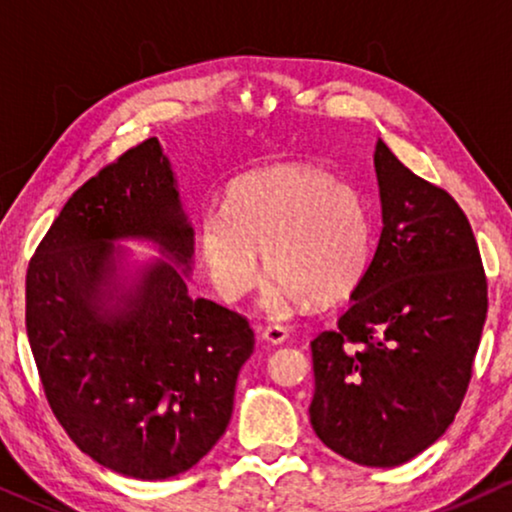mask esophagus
<instances>
[{
  "label": "esophagus",
  "instance_id": "esophagus-1",
  "mask_svg": "<svg viewBox=\"0 0 512 512\" xmlns=\"http://www.w3.org/2000/svg\"><path fill=\"white\" fill-rule=\"evenodd\" d=\"M261 338L268 342V345H282L289 338V333H286V328L282 326H265Z\"/></svg>",
  "mask_w": 512,
  "mask_h": 512
}]
</instances>
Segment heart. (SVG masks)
<instances>
[{
    "instance_id": "obj_1",
    "label": "heart",
    "mask_w": 512,
    "mask_h": 512,
    "mask_svg": "<svg viewBox=\"0 0 512 512\" xmlns=\"http://www.w3.org/2000/svg\"><path fill=\"white\" fill-rule=\"evenodd\" d=\"M198 254L223 298L237 300L272 270L263 303L331 305L349 296L373 256V216L354 186L305 165H282L237 179L226 209L202 214Z\"/></svg>"
}]
</instances>
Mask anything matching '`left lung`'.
Wrapping results in <instances>:
<instances>
[{
  "mask_svg": "<svg viewBox=\"0 0 512 512\" xmlns=\"http://www.w3.org/2000/svg\"><path fill=\"white\" fill-rule=\"evenodd\" d=\"M382 233L335 331L310 342V422L354 464L394 468L452 424L487 317L471 223L377 139Z\"/></svg>",
  "mask_w": 512,
  "mask_h": 512,
  "instance_id": "8db88e82",
  "label": "left lung"
}]
</instances>
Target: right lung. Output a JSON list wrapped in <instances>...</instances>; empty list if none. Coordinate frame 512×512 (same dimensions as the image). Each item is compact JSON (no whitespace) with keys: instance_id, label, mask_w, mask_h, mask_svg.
Masks as SVG:
<instances>
[{"instance_id":"add662e5","label":"right lung","mask_w":512,"mask_h":512,"mask_svg":"<svg viewBox=\"0 0 512 512\" xmlns=\"http://www.w3.org/2000/svg\"><path fill=\"white\" fill-rule=\"evenodd\" d=\"M193 263L177 174L151 137L67 200L27 268V338L53 415L81 452L128 478L198 464L226 433L254 352L247 319L188 293Z\"/></svg>"}]
</instances>
